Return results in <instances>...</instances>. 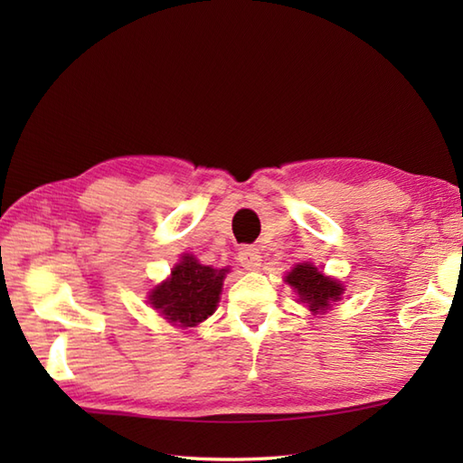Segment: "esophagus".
<instances>
[{
	"label": "esophagus",
	"instance_id": "obj_1",
	"mask_svg": "<svg viewBox=\"0 0 463 463\" xmlns=\"http://www.w3.org/2000/svg\"><path fill=\"white\" fill-rule=\"evenodd\" d=\"M239 262L247 270H259L260 269V262H262V257H260V252L257 249L244 247L239 252Z\"/></svg>",
	"mask_w": 463,
	"mask_h": 463
}]
</instances>
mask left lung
Returning <instances> with one entry per match:
<instances>
[{
  "label": "left lung",
  "mask_w": 463,
  "mask_h": 463,
  "mask_svg": "<svg viewBox=\"0 0 463 463\" xmlns=\"http://www.w3.org/2000/svg\"><path fill=\"white\" fill-rule=\"evenodd\" d=\"M287 280L292 290L298 294V302H304L314 314H322L332 308L344 294L340 280L322 274L314 264L300 262L288 274Z\"/></svg>",
  "instance_id": "left-lung-1"
}]
</instances>
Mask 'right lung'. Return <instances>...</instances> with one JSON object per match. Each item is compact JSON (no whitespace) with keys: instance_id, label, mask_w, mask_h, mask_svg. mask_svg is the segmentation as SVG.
<instances>
[{"instance_id":"1","label":"right lung","mask_w":463,"mask_h":463,"mask_svg":"<svg viewBox=\"0 0 463 463\" xmlns=\"http://www.w3.org/2000/svg\"><path fill=\"white\" fill-rule=\"evenodd\" d=\"M229 269L204 267L193 254H183L171 277L149 292V304L179 328H194L216 310Z\"/></svg>"}]
</instances>
